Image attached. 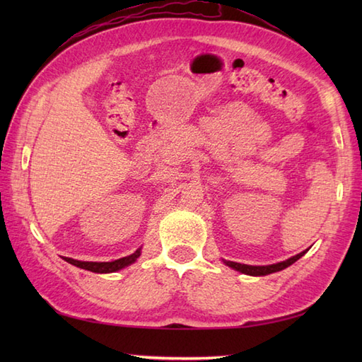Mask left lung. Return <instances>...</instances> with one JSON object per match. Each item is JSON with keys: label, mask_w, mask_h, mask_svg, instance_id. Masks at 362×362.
Segmentation results:
<instances>
[{"label": "left lung", "mask_w": 362, "mask_h": 362, "mask_svg": "<svg viewBox=\"0 0 362 362\" xmlns=\"http://www.w3.org/2000/svg\"><path fill=\"white\" fill-rule=\"evenodd\" d=\"M308 250V249H306ZM305 252H300L298 255L292 257L286 261H281V263H276V264H271V266H249V264H241V263H235V261H224V263L230 267L236 269V271H240L243 274H247V275H267V274H272V272H279L283 271V269H286L288 266H291L292 263H296L298 258H302Z\"/></svg>", "instance_id": "1"}]
</instances>
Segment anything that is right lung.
<instances>
[{"mask_svg": "<svg viewBox=\"0 0 362 362\" xmlns=\"http://www.w3.org/2000/svg\"><path fill=\"white\" fill-rule=\"evenodd\" d=\"M138 257H140V249H138L135 253H132V255L119 258V259H115V261H109V263H95V261H78V259H73V258H65V261H68V263L73 264V266L86 269V271L98 272V274H109V272H117V271H119V269L132 264Z\"/></svg>", "mask_w": 362, "mask_h": 362, "instance_id": "right-lung-1", "label": "right lung"}]
</instances>
